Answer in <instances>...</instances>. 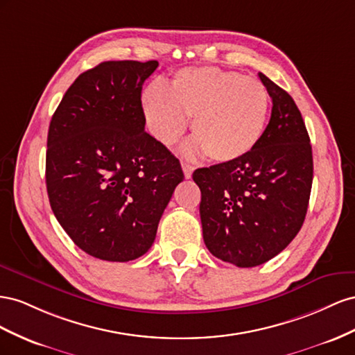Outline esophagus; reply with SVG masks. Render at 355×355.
<instances>
[{"label":"esophagus","instance_id":"34e87169","mask_svg":"<svg viewBox=\"0 0 355 355\" xmlns=\"http://www.w3.org/2000/svg\"><path fill=\"white\" fill-rule=\"evenodd\" d=\"M181 168H183V172H184V177H186V178H190L191 174H193L195 166L187 164V162H183V164H181Z\"/></svg>","mask_w":355,"mask_h":355}]
</instances>
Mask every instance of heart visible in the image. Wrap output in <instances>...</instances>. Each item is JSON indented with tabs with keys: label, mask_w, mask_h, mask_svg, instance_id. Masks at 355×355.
I'll return each instance as SVG.
<instances>
[{
	"label": "heart",
	"mask_w": 355,
	"mask_h": 355,
	"mask_svg": "<svg viewBox=\"0 0 355 355\" xmlns=\"http://www.w3.org/2000/svg\"><path fill=\"white\" fill-rule=\"evenodd\" d=\"M147 125L162 144H172L191 119L190 155L214 162L236 160L257 146L269 114V95L260 80L214 67L180 69L166 90L150 85L141 96Z\"/></svg>",
	"instance_id": "1"
}]
</instances>
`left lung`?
Wrapping results in <instances>:
<instances>
[{"mask_svg": "<svg viewBox=\"0 0 355 355\" xmlns=\"http://www.w3.org/2000/svg\"><path fill=\"white\" fill-rule=\"evenodd\" d=\"M272 98L257 146L236 160L193 172L200 221L212 256L238 268L270 260L305 221L313 164L309 135L293 98L259 73Z\"/></svg>", "mask_w": 355, "mask_h": 355, "instance_id": "8db88e82", "label": "left lung"}]
</instances>
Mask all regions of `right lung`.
<instances>
[{
	"instance_id": "1",
	"label": "right lung",
	"mask_w": 355,
	"mask_h": 355,
	"mask_svg": "<svg viewBox=\"0 0 355 355\" xmlns=\"http://www.w3.org/2000/svg\"><path fill=\"white\" fill-rule=\"evenodd\" d=\"M157 67L101 62L76 78L50 120V207L74 244L101 260L146 254L184 180L180 160L144 130L141 90Z\"/></svg>"
}]
</instances>
